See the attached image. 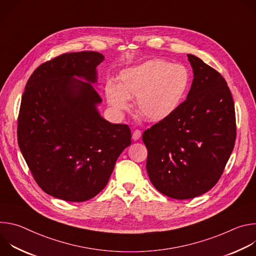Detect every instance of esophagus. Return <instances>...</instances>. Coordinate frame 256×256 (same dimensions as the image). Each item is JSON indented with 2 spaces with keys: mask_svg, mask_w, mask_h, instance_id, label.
Wrapping results in <instances>:
<instances>
[{
  "mask_svg": "<svg viewBox=\"0 0 256 256\" xmlns=\"http://www.w3.org/2000/svg\"><path fill=\"white\" fill-rule=\"evenodd\" d=\"M140 136H142L140 130H136L132 132V138H134V140H138L140 138Z\"/></svg>",
  "mask_w": 256,
  "mask_h": 256,
  "instance_id": "obj_1",
  "label": "esophagus"
}]
</instances>
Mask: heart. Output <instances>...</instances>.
<instances>
[{
    "mask_svg": "<svg viewBox=\"0 0 256 256\" xmlns=\"http://www.w3.org/2000/svg\"><path fill=\"white\" fill-rule=\"evenodd\" d=\"M190 84L184 66L154 58L120 72L118 85L108 81L105 95L116 112L126 110L128 99L136 98L138 114L150 122H161L178 108Z\"/></svg>",
    "mask_w": 256,
    "mask_h": 256,
    "instance_id": "b5f03b06",
    "label": "heart"
}]
</instances>
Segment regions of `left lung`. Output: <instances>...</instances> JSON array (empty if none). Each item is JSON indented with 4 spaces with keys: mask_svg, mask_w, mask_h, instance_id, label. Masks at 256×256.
<instances>
[{
    "mask_svg": "<svg viewBox=\"0 0 256 256\" xmlns=\"http://www.w3.org/2000/svg\"><path fill=\"white\" fill-rule=\"evenodd\" d=\"M188 56L194 80L186 100L142 134L152 184L175 200L192 198L214 188L236 140L235 107L227 82L198 56Z\"/></svg>",
    "mask_w": 256,
    "mask_h": 256,
    "instance_id": "8db88e82",
    "label": "left lung"
}]
</instances>
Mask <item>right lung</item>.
Here are the masks:
<instances>
[{
	"mask_svg": "<svg viewBox=\"0 0 256 256\" xmlns=\"http://www.w3.org/2000/svg\"><path fill=\"white\" fill-rule=\"evenodd\" d=\"M103 60L96 52L64 54L40 64L27 81L19 148L36 184L54 198L85 202L97 196L132 142L126 124L107 122L97 109L102 99L92 84Z\"/></svg>",
	"mask_w": 256,
	"mask_h": 256,
	"instance_id": "add662e5",
	"label": "right lung"
}]
</instances>
